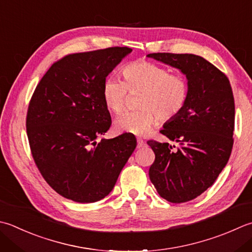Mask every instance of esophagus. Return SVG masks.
<instances>
[{"mask_svg":"<svg viewBox=\"0 0 252 252\" xmlns=\"http://www.w3.org/2000/svg\"><path fill=\"white\" fill-rule=\"evenodd\" d=\"M144 144H145V142L142 139H137V147H139V149H141L142 146H144Z\"/></svg>","mask_w":252,"mask_h":252,"instance_id":"1","label":"esophagus"}]
</instances>
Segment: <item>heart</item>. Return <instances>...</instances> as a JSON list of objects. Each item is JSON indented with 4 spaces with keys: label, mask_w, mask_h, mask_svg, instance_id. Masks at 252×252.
<instances>
[{
    "label": "heart",
    "mask_w": 252,
    "mask_h": 252,
    "mask_svg": "<svg viewBox=\"0 0 252 252\" xmlns=\"http://www.w3.org/2000/svg\"><path fill=\"white\" fill-rule=\"evenodd\" d=\"M122 75L125 81L112 75L103 81L101 95L106 108L119 113L125 107L127 91H141L137 99L141 108L118 118L115 122L118 132L143 135L155 125L157 117L167 121L184 109L189 95L185 77L169 74L167 68L147 61L129 64L123 68Z\"/></svg>",
    "instance_id": "1"
}]
</instances>
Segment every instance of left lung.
<instances>
[{
  "label": "left lung",
  "instance_id": "1",
  "mask_svg": "<svg viewBox=\"0 0 252 252\" xmlns=\"http://www.w3.org/2000/svg\"><path fill=\"white\" fill-rule=\"evenodd\" d=\"M147 57L185 74L189 95L161 134L179 143L149 141L155 153L150 179L158 194L171 203L195 199L210 188L227 164L234 144L235 101L227 76L195 54L150 53Z\"/></svg>",
  "mask_w": 252,
  "mask_h": 252
}]
</instances>
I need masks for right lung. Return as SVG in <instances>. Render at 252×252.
I'll return each mask as SVG.
<instances>
[{"mask_svg": "<svg viewBox=\"0 0 252 252\" xmlns=\"http://www.w3.org/2000/svg\"><path fill=\"white\" fill-rule=\"evenodd\" d=\"M131 48L68 54L53 63L33 92L26 127L33 160L51 188L68 200L105 198L136 147L127 133L96 142L111 126L101 87Z\"/></svg>", "mask_w": 252, "mask_h": 252, "instance_id": "obj_1", "label": "right lung"}]
</instances>
